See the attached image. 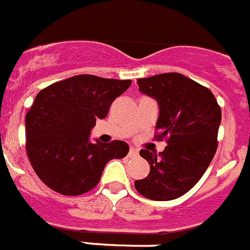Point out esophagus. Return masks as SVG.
I'll list each match as a JSON object with an SVG mask.
<instances>
[{"label": "esophagus", "instance_id": "1", "mask_svg": "<svg viewBox=\"0 0 250 250\" xmlns=\"http://www.w3.org/2000/svg\"><path fill=\"white\" fill-rule=\"evenodd\" d=\"M137 156V149L136 148H131L128 152V157H136Z\"/></svg>", "mask_w": 250, "mask_h": 250}]
</instances>
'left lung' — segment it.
<instances>
[{
    "mask_svg": "<svg viewBox=\"0 0 250 250\" xmlns=\"http://www.w3.org/2000/svg\"><path fill=\"white\" fill-rule=\"evenodd\" d=\"M137 85L158 102L156 140L166 139L167 146L158 154L141 149L150 172L135 188L153 201L175 200L196 186L217 152L221 107L211 90L178 72L137 79Z\"/></svg>",
    "mask_w": 250,
    "mask_h": 250,
    "instance_id": "1",
    "label": "left lung"
}]
</instances>
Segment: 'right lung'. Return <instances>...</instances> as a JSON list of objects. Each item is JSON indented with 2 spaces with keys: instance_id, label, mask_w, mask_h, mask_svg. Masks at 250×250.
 I'll list each match as a JSON object with an SVG mask.
<instances>
[{
  "instance_id": "obj_1",
  "label": "right lung",
  "mask_w": 250,
  "mask_h": 250,
  "mask_svg": "<svg viewBox=\"0 0 250 250\" xmlns=\"http://www.w3.org/2000/svg\"><path fill=\"white\" fill-rule=\"evenodd\" d=\"M129 85L131 80L76 75L37 93L25 115V150L45 186L79 196L97 186L110 160L127 156L125 141L90 143L89 133Z\"/></svg>"
}]
</instances>
